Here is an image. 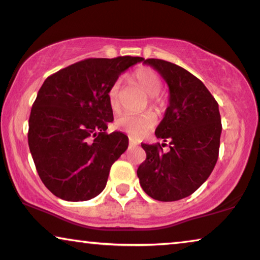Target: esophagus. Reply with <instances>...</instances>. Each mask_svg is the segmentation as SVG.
<instances>
[{"mask_svg":"<svg viewBox=\"0 0 260 260\" xmlns=\"http://www.w3.org/2000/svg\"><path fill=\"white\" fill-rule=\"evenodd\" d=\"M138 145H139V143L135 141L133 138H129V146L131 147H133V148H134V147H138Z\"/></svg>","mask_w":260,"mask_h":260,"instance_id":"obj_1","label":"esophagus"}]
</instances>
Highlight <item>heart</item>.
<instances>
[{
  "label": "heart",
  "instance_id": "heart-1",
  "mask_svg": "<svg viewBox=\"0 0 260 260\" xmlns=\"http://www.w3.org/2000/svg\"><path fill=\"white\" fill-rule=\"evenodd\" d=\"M132 79L141 90L149 96V106L156 112L164 111L165 102L157 94L161 92L162 80L160 76L154 70L149 68H142L135 71L132 75ZM108 102L111 108L117 112L121 107V83L117 80L112 85L108 92ZM156 118L152 112H146L142 114L125 113L117 119L115 125L120 129L131 134L132 137L139 138L145 135L149 129H152Z\"/></svg>",
  "mask_w": 260,
  "mask_h": 260
}]
</instances>
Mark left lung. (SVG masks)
Instances as JSON below:
<instances>
[{"mask_svg":"<svg viewBox=\"0 0 260 260\" xmlns=\"http://www.w3.org/2000/svg\"><path fill=\"white\" fill-rule=\"evenodd\" d=\"M160 73L169 87V105L155 135L164 143L146 145L138 177L147 195L173 202L202 185L218 158L222 122L218 104L199 78L179 65L162 59L143 60ZM169 142L170 150L163 152Z\"/></svg>","mask_w":260,"mask_h":260,"instance_id":"obj_1","label":"left lung"}]
</instances>
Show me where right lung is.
I'll return each mask as SVG.
<instances>
[{"label": "right lung", "mask_w": 260, "mask_h": 260, "mask_svg": "<svg viewBox=\"0 0 260 260\" xmlns=\"http://www.w3.org/2000/svg\"><path fill=\"white\" fill-rule=\"evenodd\" d=\"M142 57L88 58L48 77L29 118L28 142L42 182L70 202L87 201L106 187L112 165L128 147L113 121L108 92Z\"/></svg>", "instance_id": "right-lung-1"}]
</instances>
